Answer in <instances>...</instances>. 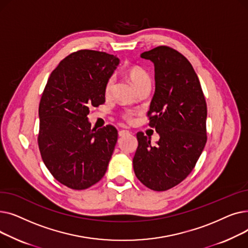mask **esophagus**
Wrapping results in <instances>:
<instances>
[{
    "mask_svg": "<svg viewBox=\"0 0 248 248\" xmlns=\"http://www.w3.org/2000/svg\"><path fill=\"white\" fill-rule=\"evenodd\" d=\"M127 135H129V132L126 131V129H122V131L119 132L120 137H124V136H127Z\"/></svg>",
    "mask_w": 248,
    "mask_h": 248,
    "instance_id": "esophagus-1",
    "label": "esophagus"
}]
</instances>
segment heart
I'll list each match as a JSON object with an SVG mask.
<instances>
[{"instance_id": "obj_1", "label": "heart", "mask_w": 248, "mask_h": 248, "mask_svg": "<svg viewBox=\"0 0 248 248\" xmlns=\"http://www.w3.org/2000/svg\"><path fill=\"white\" fill-rule=\"evenodd\" d=\"M125 74L137 89H139L140 86L145 85V84H151V77H150L149 73L144 68H141L140 66H131L126 69ZM113 87H114V79L113 78H110L106 86V94L108 96L111 94ZM132 115H133V113L131 111H125L123 114L124 119L126 121H131Z\"/></svg>"}]
</instances>
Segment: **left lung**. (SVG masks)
Returning <instances> with one entry per match:
<instances>
[{
  "label": "left lung",
  "mask_w": 248,
  "mask_h": 248,
  "mask_svg": "<svg viewBox=\"0 0 248 248\" xmlns=\"http://www.w3.org/2000/svg\"><path fill=\"white\" fill-rule=\"evenodd\" d=\"M155 66V93L148 115L160 136L138 133L133 160L137 178L154 191L181 183L194 169L207 141V106L199 78L188 59L173 48L159 46L140 54Z\"/></svg>",
  "instance_id": "1"
}]
</instances>
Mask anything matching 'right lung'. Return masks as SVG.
Listing matches in <instances>:
<instances>
[{"label":"right lung","instance_id":"obj_1","mask_svg":"<svg viewBox=\"0 0 248 248\" xmlns=\"http://www.w3.org/2000/svg\"><path fill=\"white\" fill-rule=\"evenodd\" d=\"M120 59L106 52L79 50L52 71L39 104L38 146L58 182L74 190L91 187L104 176L117 131L91 129L90 107L106 101V86Z\"/></svg>","mask_w":248,"mask_h":248}]
</instances>
